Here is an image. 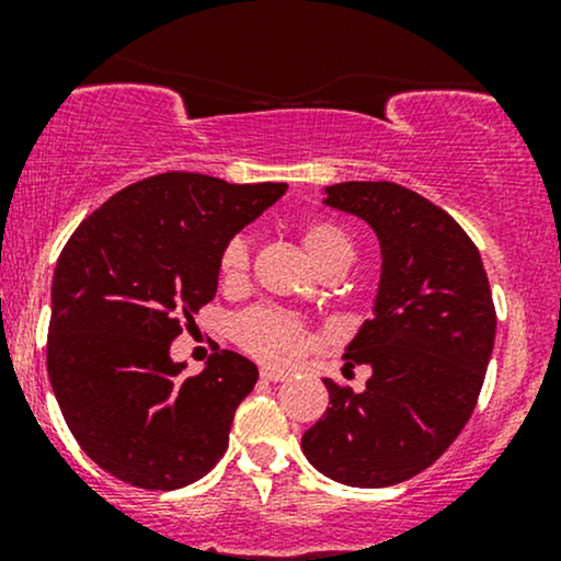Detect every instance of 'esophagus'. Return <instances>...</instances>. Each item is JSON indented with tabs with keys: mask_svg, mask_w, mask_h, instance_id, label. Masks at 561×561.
Listing matches in <instances>:
<instances>
[{
	"mask_svg": "<svg viewBox=\"0 0 561 561\" xmlns=\"http://www.w3.org/2000/svg\"><path fill=\"white\" fill-rule=\"evenodd\" d=\"M261 379H266V382H282V379H287V371L274 369V366H263Z\"/></svg>",
	"mask_w": 561,
	"mask_h": 561,
	"instance_id": "obj_1",
	"label": "esophagus"
}]
</instances>
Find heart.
Instances as JSON below:
<instances>
[{
	"label": "heart",
	"mask_w": 561,
	"mask_h": 561,
	"mask_svg": "<svg viewBox=\"0 0 561 561\" xmlns=\"http://www.w3.org/2000/svg\"><path fill=\"white\" fill-rule=\"evenodd\" d=\"M300 242L306 248L308 259L313 261V266L321 268L327 263L337 259H353L356 248L353 240L347 237L343 227H337L334 221L327 218H313L300 227ZM250 268V244L244 237H234L221 253V263H218V272H221V282L227 287H240L248 279ZM237 340L248 347L250 353H255L259 358L266 362L285 364L293 362L295 356L308 345V330L306 324L295 317V313L282 311L276 306H255L250 311H244L240 319L234 321Z\"/></svg>",
	"instance_id": "1"
}]
</instances>
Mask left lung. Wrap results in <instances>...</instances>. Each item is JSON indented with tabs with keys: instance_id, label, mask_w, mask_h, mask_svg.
I'll return each instance as SVG.
<instances>
[{
	"instance_id": "8db88e82",
	"label": "left lung",
	"mask_w": 561,
	"mask_h": 561,
	"mask_svg": "<svg viewBox=\"0 0 561 561\" xmlns=\"http://www.w3.org/2000/svg\"><path fill=\"white\" fill-rule=\"evenodd\" d=\"M321 203L369 224L382 266L343 356L371 366L366 390L324 379L332 405L300 446L334 482L388 488L435 465L472 416L495 340L491 287L465 229L401 184H332Z\"/></svg>"
}]
</instances>
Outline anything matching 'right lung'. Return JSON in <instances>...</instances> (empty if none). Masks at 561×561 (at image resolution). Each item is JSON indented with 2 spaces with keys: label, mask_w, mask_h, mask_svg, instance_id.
Wrapping results in <instances>:
<instances>
[{
  "label": "right lung",
  "mask_w": 561,
  "mask_h": 561,
  "mask_svg": "<svg viewBox=\"0 0 561 561\" xmlns=\"http://www.w3.org/2000/svg\"><path fill=\"white\" fill-rule=\"evenodd\" d=\"M285 190L158 173L100 205L62 248L49 382L83 454L113 478L176 491L227 450L259 366L221 351L197 377H184L186 362H173L171 343L182 319L216 298L224 248Z\"/></svg>",
  "instance_id": "1"
}]
</instances>
